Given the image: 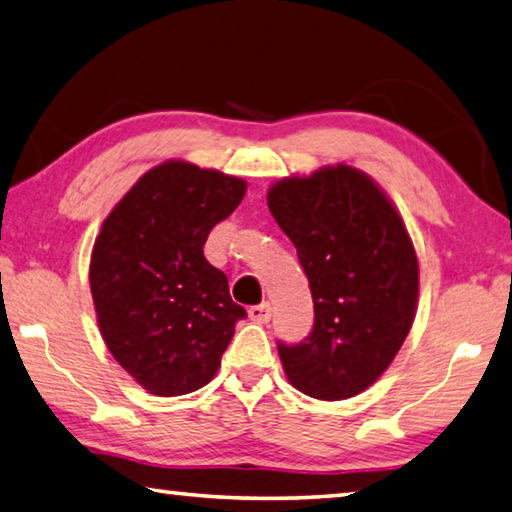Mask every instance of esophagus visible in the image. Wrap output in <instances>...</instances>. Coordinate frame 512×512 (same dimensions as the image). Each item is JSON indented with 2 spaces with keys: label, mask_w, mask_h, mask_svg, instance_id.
<instances>
[{
  "label": "esophagus",
  "mask_w": 512,
  "mask_h": 512,
  "mask_svg": "<svg viewBox=\"0 0 512 512\" xmlns=\"http://www.w3.org/2000/svg\"><path fill=\"white\" fill-rule=\"evenodd\" d=\"M248 316H250V320H255V323H268V320H271V305H268V302H262V305H253L248 309Z\"/></svg>",
  "instance_id": "1"
}]
</instances>
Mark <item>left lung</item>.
Instances as JSON below:
<instances>
[{
	"mask_svg": "<svg viewBox=\"0 0 512 512\" xmlns=\"http://www.w3.org/2000/svg\"><path fill=\"white\" fill-rule=\"evenodd\" d=\"M266 201L314 298L307 339L277 343L284 375L316 400H348L384 375L413 325V241L384 189L348 164L277 180Z\"/></svg>",
	"mask_w": 512,
	"mask_h": 512,
	"instance_id": "obj_1",
	"label": "left lung"
}]
</instances>
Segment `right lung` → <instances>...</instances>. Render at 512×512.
<instances>
[{
    "mask_svg": "<svg viewBox=\"0 0 512 512\" xmlns=\"http://www.w3.org/2000/svg\"><path fill=\"white\" fill-rule=\"evenodd\" d=\"M246 180L185 160L144 173L112 207L90 257L103 341L144 391L176 397L214 379L246 309L203 255Z\"/></svg>",
    "mask_w": 512,
    "mask_h": 512,
    "instance_id": "right-lung-1",
    "label": "right lung"
}]
</instances>
